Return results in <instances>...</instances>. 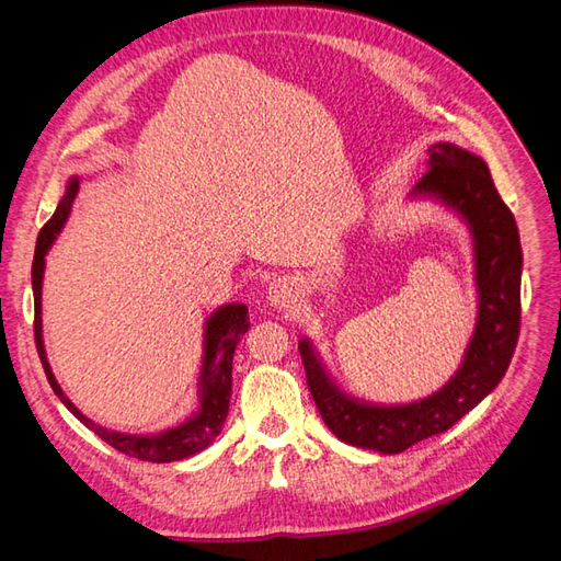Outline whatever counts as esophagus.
Wrapping results in <instances>:
<instances>
[{"label":"esophagus","mask_w":561,"mask_h":561,"mask_svg":"<svg viewBox=\"0 0 561 561\" xmlns=\"http://www.w3.org/2000/svg\"><path fill=\"white\" fill-rule=\"evenodd\" d=\"M266 299L274 309L278 311H295L299 307L301 301V293L297 283L287 280V278H278L268 285V293H266Z\"/></svg>","instance_id":"obj_1"}]
</instances>
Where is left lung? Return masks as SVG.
Segmentation results:
<instances>
[{"instance_id": "1", "label": "left lung", "mask_w": 561, "mask_h": 561, "mask_svg": "<svg viewBox=\"0 0 561 561\" xmlns=\"http://www.w3.org/2000/svg\"><path fill=\"white\" fill-rule=\"evenodd\" d=\"M428 171L414 196H431L461 215L472 233L478 325L456 375L437 393L412 404H375L351 398L320 363L309 339L299 353L307 383L328 428L346 445L400 454L445 433L503 379L519 336L522 245L511 208L499 196L486 163L451 142L431 147Z\"/></svg>"}]
</instances>
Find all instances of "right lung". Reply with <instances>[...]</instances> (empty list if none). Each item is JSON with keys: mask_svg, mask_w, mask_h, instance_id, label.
<instances>
[{"mask_svg": "<svg viewBox=\"0 0 561 561\" xmlns=\"http://www.w3.org/2000/svg\"><path fill=\"white\" fill-rule=\"evenodd\" d=\"M77 192H79V180L72 178L70 184H67V192L58 203L54 217H50L39 231L35 262H32V290H35V342H37L39 358L46 371V379L67 410H70L83 426L91 428L98 437H103L105 443L112 445L116 451L140 458V461H151V463L182 461V458L194 456L206 447H210L225 426L227 414H229V398H231L233 351L250 328L248 307L245 304H227V307L217 309L208 318L206 339H203V344L206 346H203V367H201V381H198L201 383L198 410L184 423L157 435H128V433H116V431L98 426V423H93L89 416H83L77 407L65 398L62 388L58 386L54 371H50V365L46 360L44 339H42V280H44V264H46L44 257L48 248L54 245L56 236L60 233L67 215H70Z\"/></svg>", "mask_w": 561, "mask_h": 561, "instance_id": "right-lung-1", "label": "right lung"}]
</instances>
